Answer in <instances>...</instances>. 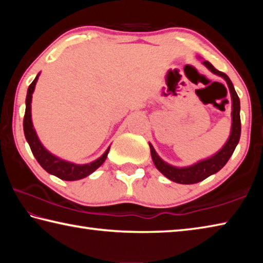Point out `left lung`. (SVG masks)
Returning <instances> with one entry per match:
<instances>
[{"instance_id":"8db88e82","label":"left lung","mask_w":263,"mask_h":263,"mask_svg":"<svg viewBox=\"0 0 263 263\" xmlns=\"http://www.w3.org/2000/svg\"><path fill=\"white\" fill-rule=\"evenodd\" d=\"M203 65L206 68L211 70L213 74H217L225 80L228 83L231 99H232V126H231V135L229 137L226 144L222 146V148L218 151V152L212 155V157L201 160L197 163L193 164V166L188 167H174L172 164L164 162L163 160L159 157L153 148V146L149 144L151 148V155H152V160L155 164V167L161 172L162 174L173 182L181 184H194L198 183L203 180H205L212 174H216L220 169L225 166L226 162L229 161L231 155L233 154L235 147H237L240 133H241V122H240V100L238 97L237 91L234 90L233 83L231 81L230 78L225 73L219 72L216 69L209 61H203Z\"/></svg>"}]
</instances>
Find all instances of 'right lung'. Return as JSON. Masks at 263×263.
I'll return each mask as SVG.
<instances>
[{"mask_svg": "<svg viewBox=\"0 0 263 263\" xmlns=\"http://www.w3.org/2000/svg\"><path fill=\"white\" fill-rule=\"evenodd\" d=\"M39 74L35 77V79L32 81V83L29 86L28 94H26L25 100V115H24V121H23V128H24V135L25 139L29 142L30 148L32 151V154L34 158L37 159L39 164L45 169L47 173L59 177L61 180L65 181H77L81 180L83 177H87L90 175L91 173H94L97 168H99L102 163L105 161L106 157H108L110 147L105 151L104 154L100 157L95 161L86 164H77L73 162H68L66 160H62L60 158L55 157L52 153L44 147L43 144L39 140V138L35 133L32 124V119H31V101H32V94L34 91L35 83H37Z\"/></svg>", "mask_w": 263, "mask_h": 263, "instance_id": "right-lung-1", "label": "right lung"}]
</instances>
